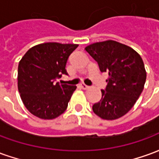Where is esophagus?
<instances>
[{"instance_id": "34e87169", "label": "esophagus", "mask_w": 159, "mask_h": 159, "mask_svg": "<svg viewBox=\"0 0 159 159\" xmlns=\"http://www.w3.org/2000/svg\"><path fill=\"white\" fill-rule=\"evenodd\" d=\"M80 87H81L83 89H89V86L86 85V84H84V83H81V84H80Z\"/></svg>"}]
</instances>
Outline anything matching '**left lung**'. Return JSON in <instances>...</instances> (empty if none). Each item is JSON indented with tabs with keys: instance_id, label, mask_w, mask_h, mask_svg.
Masks as SVG:
<instances>
[{
	"instance_id": "left-lung-1",
	"label": "left lung",
	"mask_w": 159,
	"mask_h": 159,
	"mask_svg": "<svg viewBox=\"0 0 159 159\" xmlns=\"http://www.w3.org/2000/svg\"><path fill=\"white\" fill-rule=\"evenodd\" d=\"M86 51L108 72L107 85L101 90V100L93 106L97 116L107 120L123 117L134 107L144 89L147 73L143 60L133 48L106 41L88 46Z\"/></svg>"
}]
</instances>
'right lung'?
I'll return each instance as SVG.
<instances>
[{"instance_id":"right-lung-1","label":"right lung","mask_w":159,"mask_h":159,"mask_svg":"<svg viewBox=\"0 0 159 159\" xmlns=\"http://www.w3.org/2000/svg\"><path fill=\"white\" fill-rule=\"evenodd\" d=\"M77 44L47 42L30 48L19 61L18 88L30 113L52 119L65 112L76 86L59 84L56 79L68 75L66 66Z\"/></svg>"}]
</instances>
